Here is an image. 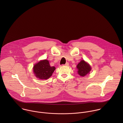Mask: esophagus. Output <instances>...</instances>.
Returning a JSON list of instances; mask_svg holds the SVG:
<instances>
[{
  "instance_id": "obj_1",
  "label": "esophagus",
  "mask_w": 123,
  "mask_h": 123,
  "mask_svg": "<svg viewBox=\"0 0 123 123\" xmlns=\"http://www.w3.org/2000/svg\"><path fill=\"white\" fill-rule=\"evenodd\" d=\"M64 65V66H68L69 65V63L67 62V63H66L65 65Z\"/></svg>"
}]
</instances>
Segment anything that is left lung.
I'll list each match as a JSON object with an SVG mask.
<instances>
[{
  "mask_svg": "<svg viewBox=\"0 0 123 123\" xmlns=\"http://www.w3.org/2000/svg\"><path fill=\"white\" fill-rule=\"evenodd\" d=\"M76 67L78 69V74L81 76H85L89 74L92 69L91 66L84 60H82L77 64Z\"/></svg>",
  "mask_w": 123,
  "mask_h": 123,
  "instance_id": "1",
  "label": "left lung"
}]
</instances>
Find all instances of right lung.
<instances>
[{
	"label": "right lung",
	"mask_w": 123,
	"mask_h": 123,
	"mask_svg": "<svg viewBox=\"0 0 123 123\" xmlns=\"http://www.w3.org/2000/svg\"><path fill=\"white\" fill-rule=\"evenodd\" d=\"M55 68L50 67L48 60H43L35 64L33 67V72L36 76L40 79L49 78L54 72Z\"/></svg>",
	"instance_id": "right-lung-1"
}]
</instances>
